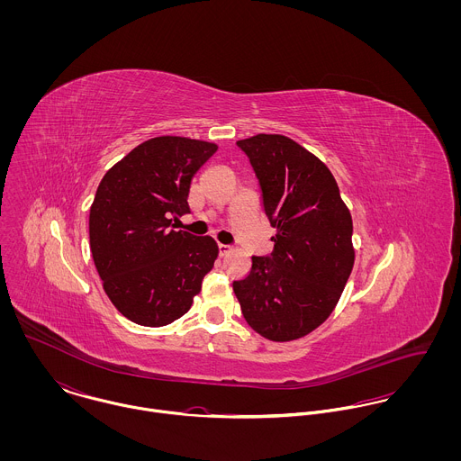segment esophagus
<instances>
[{"mask_svg": "<svg viewBox=\"0 0 461 461\" xmlns=\"http://www.w3.org/2000/svg\"><path fill=\"white\" fill-rule=\"evenodd\" d=\"M218 252H220V256L223 258V256H227V254L230 252V247H229V245H221V243H220V245H218Z\"/></svg>", "mask_w": 461, "mask_h": 461, "instance_id": "esophagus-1", "label": "esophagus"}]
</instances>
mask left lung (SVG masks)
Listing matches in <instances>:
<instances>
[{"instance_id": "1", "label": "left lung", "mask_w": 461, "mask_h": 461, "mask_svg": "<svg viewBox=\"0 0 461 461\" xmlns=\"http://www.w3.org/2000/svg\"><path fill=\"white\" fill-rule=\"evenodd\" d=\"M249 156L276 229L271 256L252 258L232 287L247 323L287 342L327 321L355 263L353 221L329 167L294 140L256 134L236 141Z\"/></svg>"}]
</instances>
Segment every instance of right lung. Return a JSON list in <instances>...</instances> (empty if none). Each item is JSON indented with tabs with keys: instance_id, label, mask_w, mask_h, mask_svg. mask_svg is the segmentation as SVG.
Listing matches in <instances>:
<instances>
[{
	"instance_id": "1",
	"label": "right lung",
	"mask_w": 461,
	"mask_h": 461,
	"mask_svg": "<svg viewBox=\"0 0 461 461\" xmlns=\"http://www.w3.org/2000/svg\"><path fill=\"white\" fill-rule=\"evenodd\" d=\"M218 145L158 136L134 147L101 179L90 207V250L104 293L141 327L185 316L218 258L209 236L174 230L190 211L198 168Z\"/></svg>"
}]
</instances>
